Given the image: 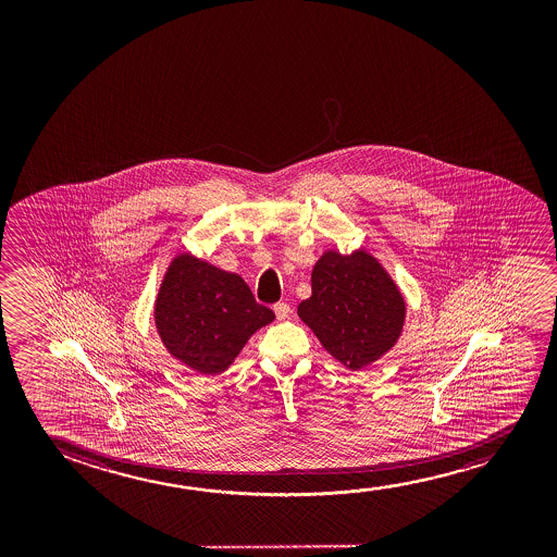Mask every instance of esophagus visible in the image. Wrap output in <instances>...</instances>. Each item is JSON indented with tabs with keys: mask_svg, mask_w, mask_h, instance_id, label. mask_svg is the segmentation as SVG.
Wrapping results in <instances>:
<instances>
[{
	"mask_svg": "<svg viewBox=\"0 0 557 557\" xmlns=\"http://www.w3.org/2000/svg\"><path fill=\"white\" fill-rule=\"evenodd\" d=\"M289 312H290V308H289V305H287V302H275L274 313H275V318H277V320H280V321L285 320V318H287V315H289Z\"/></svg>",
	"mask_w": 557,
	"mask_h": 557,
	"instance_id": "obj_1",
	"label": "esophagus"
}]
</instances>
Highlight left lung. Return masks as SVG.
I'll use <instances>...</instances> for the list:
<instances>
[{
    "instance_id": "1",
    "label": "left lung",
    "mask_w": 557,
    "mask_h": 557,
    "mask_svg": "<svg viewBox=\"0 0 557 557\" xmlns=\"http://www.w3.org/2000/svg\"><path fill=\"white\" fill-rule=\"evenodd\" d=\"M298 315L333 358L359 369L394 346L405 302L373 257L331 251L313 267L312 297L298 305Z\"/></svg>"
}]
</instances>
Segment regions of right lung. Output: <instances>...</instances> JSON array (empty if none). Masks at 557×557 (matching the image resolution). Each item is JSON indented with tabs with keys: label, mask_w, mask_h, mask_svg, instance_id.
<instances>
[{
	"label": "right lung",
	"mask_w": 557,
	"mask_h": 557,
	"mask_svg": "<svg viewBox=\"0 0 557 557\" xmlns=\"http://www.w3.org/2000/svg\"><path fill=\"white\" fill-rule=\"evenodd\" d=\"M274 320L236 274L183 255L169 268L156 300V325L176 359L198 373L228 369L249 336Z\"/></svg>",
	"instance_id": "1"
}]
</instances>
